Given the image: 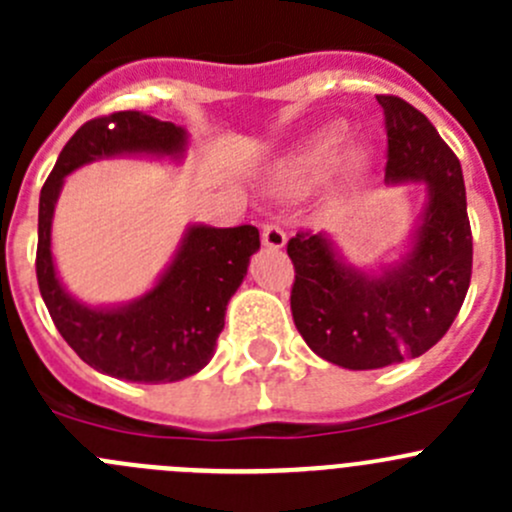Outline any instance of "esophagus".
Listing matches in <instances>:
<instances>
[{
	"mask_svg": "<svg viewBox=\"0 0 512 512\" xmlns=\"http://www.w3.org/2000/svg\"><path fill=\"white\" fill-rule=\"evenodd\" d=\"M262 245L270 250H282L287 245V235L280 225H262Z\"/></svg>",
	"mask_w": 512,
	"mask_h": 512,
	"instance_id": "34e87169",
	"label": "esophagus"
}]
</instances>
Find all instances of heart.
I'll use <instances>...</instances> for the list:
<instances>
[{
    "label": "heart",
    "mask_w": 512,
    "mask_h": 512,
    "mask_svg": "<svg viewBox=\"0 0 512 512\" xmlns=\"http://www.w3.org/2000/svg\"><path fill=\"white\" fill-rule=\"evenodd\" d=\"M347 141V128L342 123H329L322 131L314 133L304 146H299L292 156H287L275 168V175L270 178V188L277 193L297 190L322 175L332 165V160L339 156V148ZM371 165V151L364 146L349 148L342 165V183L344 188H352L366 175Z\"/></svg>",
    "instance_id": "obj_1"
}]
</instances>
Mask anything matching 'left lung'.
<instances>
[{
  "instance_id": "left-lung-1",
  "label": "left lung",
  "mask_w": 512,
  "mask_h": 512,
  "mask_svg": "<svg viewBox=\"0 0 512 512\" xmlns=\"http://www.w3.org/2000/svg\"><path fill=\"white\" fill-rule=\"evenodd\" d=\"M384 108L386 185L423 183L426 200L394 262L361 267L327 232H297L294 327L314 354L352 371L381 369L426 354L456 319L473 267L463 170L421 111L396 96Z\"/></svg>"
}]
</instances>
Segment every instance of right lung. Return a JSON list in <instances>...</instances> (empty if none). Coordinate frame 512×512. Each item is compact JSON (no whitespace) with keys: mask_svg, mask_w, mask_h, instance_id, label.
<instances>
[{"mask_svg":"<svg viewBox=\"0 0 512 512\" xmlns=\"http://www.w3.org/2000/svg\"><path fill=\"white\" fill-rule=\"evenodd\" d=\"M190 136L183 126L143 111H118L84 123L71 136L39 198L36 280L56 329L101 374L138 384H173L213 359L225 309L260 250L252 225L190 223L151 289L116 304H89L61 282L51 252L54 210L66 175L106 158L183 163Z\"/></svg>","mask_w":512,"mask_h":512,"instance_id":"right-lung-1","label":"right lung"}]
</instances>
